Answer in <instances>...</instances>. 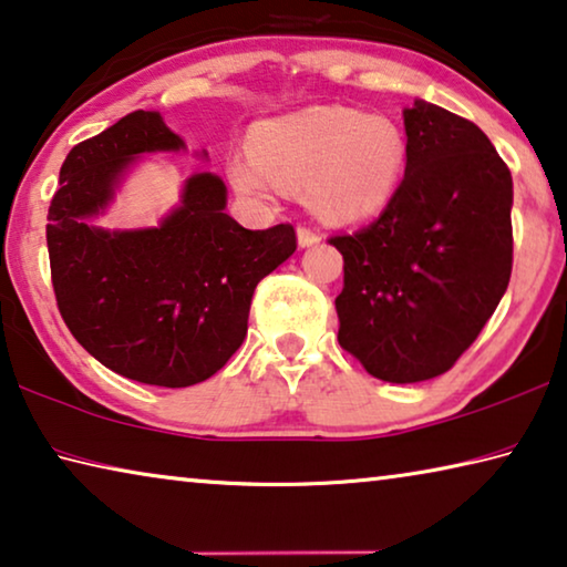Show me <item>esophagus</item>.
I'll return each instance as SVG.
<instances>
[{
  "label": "esophagus",
  "mask_w": 567,
  "mask_h": 567,
  "mask_svg": "<svg viewBox=\"0 0 567 567\" xmlns=\"http://www.w3.org/2000/svg\"><path fill=\"white\" fill-rule=\"evenodd\" d=\"M321 240V235L309 228V225H299V246L301 248H309V246H317V243Z\"/></svg>",
  "instance_id": "esophagus-1"
}]
</instances>
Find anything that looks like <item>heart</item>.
Returning a JSON list of instances; mask_svg holds the SVG:
<instances>
[{
	"instance_id": "heart-1",
	"label": "heart",
	"mask_w": 567,
	"mask_h": 567,
	"mask_svg": "<svg viewBox=\"0 0 567 567\" xmlns=\"http://www.w3.org/2000/svg\"><path fill=\"white\" fill-rule=\"evenodd\" d=\"M405 162V134L395 121L347 106H313L258 126L256 154H235L230 177L240 193L260 197L281 193L284 185H311L313 210L350 223L393 199Z\"/></svg>"
}]
</instances>
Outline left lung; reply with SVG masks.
<instances>
[{"label": "left lung", "mask_w": 567, "mask_h": 567, "mask_svg": "<svg viewBox=\"0 0 567 567\" xmlns=\"http://www.w3.org/2000/svg\"><path fill=\"white\" fill-rule=\"evenodd\" d=\"M408 162L378 220L329 243L344 258L339 344L385 382L456 364L512 276V174L474 121L415 101Z\"/></svg>", "instance_id": "left-lung-1"}]
</instances>
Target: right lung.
Returning <instances> with one entry per match:
<instances>
[{
	"instance_id": "1",
	"label": "right lung",
	"mask_w": 567,
	"mask_h": 567,
	"mask_svg": "<svg viewBox=\"0 0 567 567\" xmlns=\"http://www.w3.org/2000/svg\"><path fill=\"white\" fill-rule=\"evenodd\" d=\"M179 146L159 113H128L73 146L48 210L52 291L71 334L109 370L159 388H189L230 360L258 281L296 250L291 223H235L210 172L187 182L159 228L109 233L85 223L106 207L134 154Z\"/></svg>"
}]
</instances>
